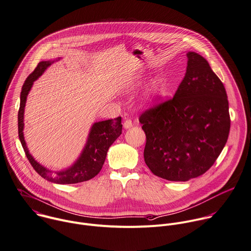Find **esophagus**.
<instances>
[{
  "mask_svg": "<svg viewBox=\"0 0 251 251\" xmlns=\"http://www.w3.org/2000/svg\"><path fill=\"white\" fill-rule=\"evenodd\" d=\"M131 126H132V122H131L130 120H126L125 123H124V127H125L126 129H128V128H130Z\"/></svg>",
  "mask_w": 251,
  "mask_h": 251,
  "instance_id": "obj_1",
  "label": "esophagus"
}]
</instances>
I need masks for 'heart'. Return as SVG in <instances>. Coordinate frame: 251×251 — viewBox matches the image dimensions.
<instances>
[{
	"label": "heart",
	"mask_w": 251,
	"mask_h": 251,
	"mask_svg": "<svg viewBox=\"0 0 251 251\" xmlns=\"http://www.w3.org/2000/svg\"><path fill=\"white\" fill-rule=\"evenodd\" d=\"M143 80L142 78H137L131 82H129L126 86V92H131L133 91L134 89H136L137 87H139L141 84H142ZM161 86H162V80L160 78H154L148 89H147V92H146V95L144 97V102L146 104H150L152 101H154V99L156 98V96L159 94V91L161 89Z\"/></svg>",
	"instance_id": "heart-1"
}]
</instances>
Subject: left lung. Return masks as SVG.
I'll return each mask as SVG.
<instances>
[{"label":"left lung","instance_id":"left-lung-1","mask_svg":"<svg viewBox=\"0 0 251 251\" xmlns=\"http://www.w3.org/2000/svg\"><path fill=\"white\" fill-rule=\"evenodd\" d=\"M175 96L144 112V161L157 176L187 181L207 172L227 140L230 120L224 84L209 63L188 52Z\"/></svg>","mask_w":251,"mask_h":251}]
</instances>
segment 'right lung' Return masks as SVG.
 Returning <instances> with one entry per match:
<instances>
[{
  "label": "right lung",
  "mask_w": 251,
  "mask_h": 251,
  "mask_svg": "<svg viewBox=\"0 0 251 251\" xmlns=\"http://www.w3.org/2000/svg\"><path fill=\"white\" fill-rule=\"evenodd\" d=\"M58 58L54 61H43L38 64L34 72L25 81L21 93V105L19 110V136L26 154V157L34 170L47 180L58 184H73L91 179L101 171L108 150L115 140L122 134V118L107 120L94 123L89 130L86 143L73 165L61 171H52L38 163L30 154L24 135L25 128V108L26 99L35 80H37L44 72L55 62L60 61Z\"/></svg>",
  "instance_id": "right-lung-1"
}]
</instances>
